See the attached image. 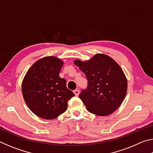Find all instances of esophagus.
Wrapping results in <instances>:
<instances>
[{
  "instance_id": "34e87169",
  "label": "esophagus",
  "mask_w": 153,
  "mask_h": 153,
  "mask_svg": "<svg viewBox=\"0 0 153 153\" xmlns=\"http://www.w3.org/2000/svg\"><path fill=\"white\" fill-rule=\"evenodd\" d=\"M74 94H75V95L76 96H78L79 94V90H78V89H76L74 91Z\"/></svg>"
}]
</instances>
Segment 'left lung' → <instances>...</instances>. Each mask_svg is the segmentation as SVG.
<instances>
[{"label": "left lung", "instance_id": "1", "mask_svg": "<svg viewBox=\"0 0 153 153\" xmlns=\"http://www.w3.org/2000/svg\"><path fill=\"white\" fill-rule=\"evenodd\" d=\"M74 64L86 75L87 88L79 97L89 112L99 116L113 113L121 105L128 88L126 77L112 58L97 54L90 60H75Z\"/></svg>", "mask_w": 153, "mask_h": 153}]
</instances>
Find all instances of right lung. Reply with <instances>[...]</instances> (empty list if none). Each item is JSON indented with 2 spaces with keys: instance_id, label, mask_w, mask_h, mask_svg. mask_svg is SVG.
Segmentation results:
<instances>
[{
  "instance_id": "obj_1",
  "label": "right lung",
  "mask_w": 153,
  "mask_h": 153,
  "mask_svg": "<svg viewBox=\"0 0 153 153\" xmlns=\"http://www.w3.org/2000/svg\"><path fill=\"white\" fill-rule=\"evenodd\" d=\"M63 62L46 56L33 64L22 82V94L32 112L45 120H53L67 110V102L75 96L59 77Z\"/></svg>"
}]
</instances>
